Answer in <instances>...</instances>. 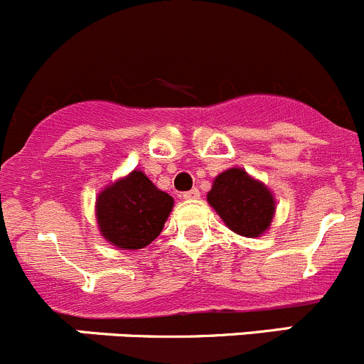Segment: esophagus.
<instances>
[{"label": "esophagus", "instance_id": "1", "mask_svg": "<svg viewBox=\"0 0 364 364\" xmlns=\"http://www.w3.org/2000/svg\"><path fill=\"white\" fill-rule=\"evenodd\" d=\"M199 190L198 188H192L188 190V192H183V199H188V201H192V199H198L199 198Z\"/></svg>", "mask_w": 364, "mask_h": 364}]
</instances>
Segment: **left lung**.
I'll list each match as a JSON object with an SVG mask.
<instances>
[{
	"mask_svg": "<svg viewBox=\"0 0 364 364\" xmlns=\"http://www.w3.org/2000/svg\"><path fill=\"white\" fill-rule=\"evenodd\" d=\"M208 203L232 232L242 237H259L269 228L274 199L262 183L240 168H230L213 181Z\"/></svg>",
	"mask_w": 364,
	"mask_h": 364,
	"instance_id": "8db88e82",
	"label": "left lung"
}]
</instances>
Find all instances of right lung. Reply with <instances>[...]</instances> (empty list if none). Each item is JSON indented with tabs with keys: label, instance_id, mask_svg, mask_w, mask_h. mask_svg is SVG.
<instances>
[{
	"label": "right lung",
	"instance_id": "obj_1",
	"mask_svg": "<svg viewBox=\"0 0 364 364\" xmlns=\"http://www.w3.org/2000/svg\"><path fill=\"white\" fill-rule=\"evenodd\" d=\"M172 206L168 193L156 188L144 172L134 171L98 196V226L114 246L140 250L161 233Z\"/></svg>",
	"mask_w": 364,
	"mask_h": 364
}]
</instances>
